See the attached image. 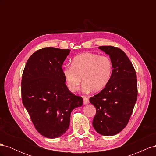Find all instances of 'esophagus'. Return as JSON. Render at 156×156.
<instances>
[{
  "instance_id": "34e87169",
  "label": "esophagus",
  "mask_w": 156,
  "mask_h": 156,
  "mask_svg": "<svg viewBox=\"0 0 156 156\" xmlns=\"http://www.w3.org/2000/svg\"><path fill=\"white\" fill-rule=\"evenodd\" d=\"M83 103L84 105H87L89 103V100L87 97H83Z\"/></svg>"
}]
</instances>
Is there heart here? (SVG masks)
<instances>
[{"label": "heart", "mask_w": 156, "mask_h": 156, "mask_svg": "<svg viewBox=\"0 0 156 156\" xmlns=\"http://www.w3.org/2000/svg\"><path fill=\"white\" fill-rule=\"evenodd\" d=\"M66 83L70 91L77 92L83 81L85 92L100 91L109 83L112 76V63L109 57L98 54L84 53L75 56L72 66L63 69Z\"/></svg>", "instance_id": "obj_1"}]
</instances>
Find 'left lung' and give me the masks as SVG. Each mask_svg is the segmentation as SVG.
Wrapping results in <instances>:
<instances>
[{"mask_svg": "<svg viewBox=\"0 0 156 156\" xmlns=\"http://www.w3.org/2000/svg\"><path fill=\"white\" fill-rule=\"evenodd\" d=\"M112 63L109 83L90 102L96 108L92 125L102 135H115L128 123L137 99L135 70L124 52L113 46H100Z\"/></svg>", "mask_w": 156, "mask_h": 156, "instance_id": "1", "label": "left lung"}]
</instances>
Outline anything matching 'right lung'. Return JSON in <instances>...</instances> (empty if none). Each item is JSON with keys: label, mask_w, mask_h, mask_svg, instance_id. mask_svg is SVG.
I'll list each match as a JSON object with an SVG mask.
<instances>
[{"label": "right lung", "mask_w": 156, "mask_h": 156, "mask_svg": "<svg viewBox=\"0 0 156 156\" xmlns=\"http://www.w3.org/2000/svg\"><path fill=\"white\" fill-rule=\"evenodd\" d=\"M69 53V49L55 48L37 50L23 73V104L36 130L47 138L64 134L71 112L83 105V98L71 92L65 83L62 66Z\"/></svg>", "instance_id": "obj_1"}]
</instances>
